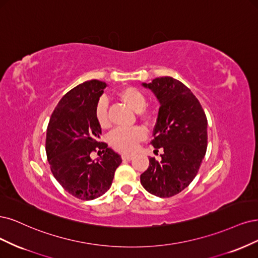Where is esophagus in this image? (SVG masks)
<instances>
[{
    "label": "esophagus",
    "mask_w": 258,
    "mask_h": 258,
    "mask_svg": "<svg viewBox=\"0 0 258 258\" xmlns=\"http://www.w3.org/2000/svg\"><path fill=\"white\" fill-rule=\"evenodd\" d=\"M133 159V155L130 154H122V160L123 161H131Z\"/></svg>",
    "instance_id": "1"
}]
</instances>
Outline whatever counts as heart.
Wrapping results in <instances>:
<instances>
[{"mask_svg":"<svg viewBox=\"0 0 258 258\" xmlns=\"http://www.w3.org/2000/svg\"><path fill=\"white\" fill-rule=\"evenodd\" d=\"M119 97L128 105L133 110L139 112V118L145 122H151L154 120L155 114L151 110H144L147 104V97L140 90L128 87L123 89L119 93ZM95 120L102 128L109 126V118H108V102L105 97L99 98L94 110ZM146 137V132L140 127L132 128H115L109 135L110 146L119 152L132 153L135 151L137 145Z\"/></svg>","mask_w":258,"mask_h":258,"instance_id":"b5f03b06","label":"heart"}]
</instances>
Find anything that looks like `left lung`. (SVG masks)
<instances>
[{
	"instance_id": "8db88e82",
	"label": "left lung",
	"mask_w": 258,
	"mask_h": 258,
	"mask_svg": "<svg viewBox=\"0 0 258 258\" xmlns=\"http://www.w3.org/2000/svg\"><path fill=\"white\" fill-rule=\"evenodd\" d=\"M155 94L160 110L153 131L152 146L161 148L162 161L149 159L140 182L159 197L179 194L194 180L207 151L208 121L196 96L181 81L160 77L143 84Z\"/></svg>"
}]
</instances>
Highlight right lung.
Instances as JSON below:
<instances>
[{"label": "right lung", "instance_id": "1", "mask_svg": "<svg viewBox=\"0 0 258 258\" xmlns=\"http://www.w3.org/2000/svg\"><path fill=\"white\" fill-rule=\"evenodd\" d=\"M106 86L94 79L69 91L54 108L47 127L46 153L53 177L81 201L105 194L122 162L118 153L98 141L102 128L94 110ZM96 148L104 154L95 162L89 155Z\"/></svg>", "mask_w": 258, "mask_h": 258}]
</instances>
